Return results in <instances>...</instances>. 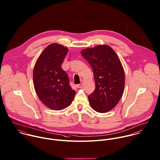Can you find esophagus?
Listing matches in <instances>:
<instances>
[{
    "instance_id": "esophagus-1",
    "label": "esophagus",
    "mask_w": 160,
    "mask_h": 160,
    "mask_svg": "<svg viewBox=\"0 0 160 160\" xmlns=\"http://www.w3.org/2000/svg\"><path fill=\"white\" fill-rule=\"evenodd\" d=\"M82 86V83H80L77 85V88H81Z\"/></svg>"
}]
</instances>
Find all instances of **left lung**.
Masks as SVG:
<instances>
[{"instance_id": "8db88e82", "label": "left lung", "mask_w": 160, "mask_h": 160, "mask_svg": "<svg viewBox=\"0 0 160 160\" xmlns=\"http://www.w3.org/2000/svg\"><path fill=\"white\" fill-rule=\"evenodd\" d=\"M82 55L92 68L95 89L88 96L92 108L106 113L113 108L122 97L125 73L121 62L109 46L100 45L83 50Z\"/></svg>"}]
</instances>
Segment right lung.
I'll return each mask as SVG.
<instances>
[{"label":"right lung","mask_w":160,"mask_h":160,"mask_svg":"<svg viewBox=\"0 0 160 160\" xmlns=\"http://www.w3.org/2000/svg\"><path fill=\"white\" fill-rule=\"evenodd\" d=\"M68 51L61 45H49L39 56L33 68L34 88L39 99L55 110L68 107L75 95L67 73L61 67Z\"/></svg>","instance_id":"add662e5"}]
</instances>
